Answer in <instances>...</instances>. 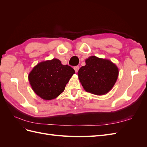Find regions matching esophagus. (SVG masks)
I'll return each instance as SVG.
<instances>
[{"instance_id": "obj_1", "label": "esophagus", "mask_w": 147, "mask_h": 147, "mask_svg": "<svg viewBox=\"0 0 147 147\" xmlns=\"http://www.w3.org/2000/svg\"><path fill=\"white\" fill-rule=\"evenodd\" d=\"M74 69L75 71V72H77L79 70V66H75V67H74Z\"/></svg>"}]
</instances>
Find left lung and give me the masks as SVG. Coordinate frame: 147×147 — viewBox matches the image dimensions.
<instances>
[{
    "label": "left lung",
    "instance_id": "1",
    "mask_svg": "<svg viewBox=\"0 0 147 147\" xmlns=\"http://www.w3.org/2000/svg\"><path fill=\"white\" fill-rule=\"evenodd\" d=\"M85 63L78 72V79L84 90L96 95L106 94L117 80L118 67L110 60L95 56L89 57Z\"/></svg>",
    "mask_w": 147,
    "mask_h": 147
}]
</instances>
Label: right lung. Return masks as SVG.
<instances>
[{"mask_svg":"<svg viewBox=\"0 0 147 147\" xmlns=\"http://www.w3.org/2000/svg\"><path fill=\"white\" fill-rule=\"evenodd\" d=\"M75 74L73 68L63 65L54 58L40 62L29 74L28 79L34 92L44 100H52L64 90L67 83Z\"/></svg>","mask_w":147,"mask_h":147,"instance_id":"1","label":"right lung"}]
</instances>
